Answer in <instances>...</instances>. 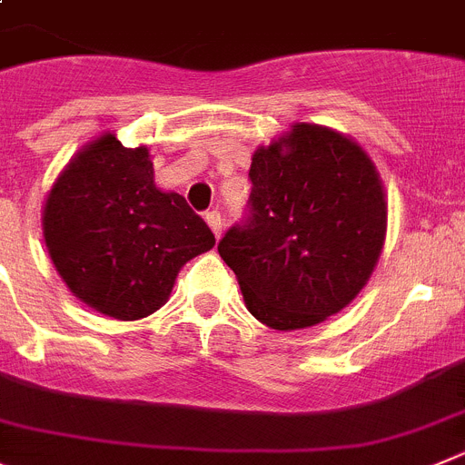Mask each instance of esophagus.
<instances>
[{"instance_id": "1", "label": "esophagus", "mask_w": 465, "mask_h": 465, "mask_svg": "<svg viewBox=\"0 0 465 465\" xmlns=\"http://www.w3.org/2000/svg\"><path fill=\"white\" fill-rule=\"evenodd\" d=\"M205 222H208V227L213 229L215 238H220L222 236V224H224L220 210H210V213H205Z\"/></svg>"}]
</instances>
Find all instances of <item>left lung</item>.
I'll return each mask as SVG.
<instances>
[{
    "mask_svg": "<svg viewBox=\"0 0 465 465\" xmlns=\"http://www.w3.org/2000/svg\"><path fill=\"white\" fill-rule=\"evenodd\" d=\"M248 208L217 252L266 328L300 330L344 309L372 273L386 201L372 161L339 133L297 124L257 149Z\"/></svg>",
    "mask_w": 465,
    "mask_h": 465,
    "instance_id": "left-lung-1",
    "label": "left lung"
}]
</instances>
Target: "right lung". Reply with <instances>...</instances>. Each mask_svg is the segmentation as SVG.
Returning a JSON list of instances; mask_svg holds the SVG:
<instances>
[{"instance_id": "add662e5", "label": "right lung", "mask_w": 465, "mask_h": 465, "mask_svg": "<svg viewBox=\"0 0 465 465\" xmlns=\"http://www.w3.org/2000/svg\"><path fill=\"white\" fill-rule=\"evenodd\" d=\"M44 236L67 288L119 321L154 313L183 264L215 245L184 196L156 189L147 149H126L110 133L58 177Z\"/></svg>"}]
</instances>
